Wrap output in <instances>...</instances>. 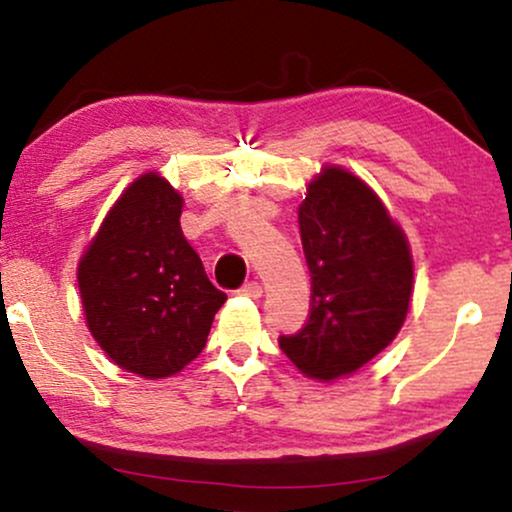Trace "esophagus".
Listing matches in <instances>:
<instances>
[{"mask_svg":"<svg viewBox=\"0 0 512 512\" xmlns=\"http://www.w3.org/2000/svg\"><path fill=\"white\" fill-rule=\"evenodd\" d=\"M240 296H248V298H260L262 296V286L257 281H248V284L240 286Z\"/></svg>","mask_w":512,"mask_h":512,"instance_id":"1","label":"esophagus"}]
</instances>
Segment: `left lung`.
Returning a JSON list of instances; mask_svg holds the SVG:
<instances>
[{
	"instance_id": "left-lung-1",
	"label": "left lung",
	"mask_w": 512,
	"mask_h": 512,
	"mask_svg": "<svg viewBox=\"0 0 512 512\" xmlns=\"http://www.w3.org/2000/svg\"><path fill=\"white\" fill-rule=\"evenodd\" d=\"M298 226L313 303L303 330L279 346L310 378H342L402 330L414 289L407 236L366 182L337 166L308 185Z\"/></svg>"
}]
</instances>
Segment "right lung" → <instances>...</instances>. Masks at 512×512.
<instances>
[{"label":"right lung","instance_id":"1","mask_svg":"<svg viewBox=\"0 0 512 512\" xmlns=\"http://www.w3.org/2000/svg\"><path fill=\"white\" fill-rule=\"evenodd\" d=\"M182 197L144 173L122 192L79 262L93 339L120 368L156 380L202 354L226 293L182 236Z\"/></svg>","mask_w":512,"mask_h":512}]
</instances>
